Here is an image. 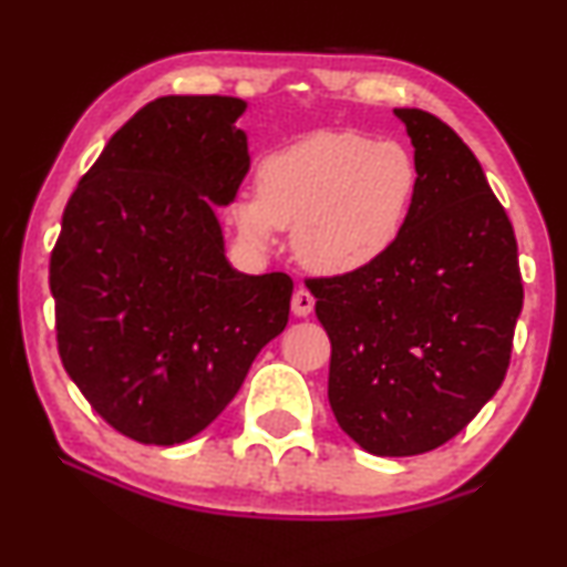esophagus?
Masks as SVG:
<instances>
[{
  "mask_svg": "<svg viewBox=\"0 0 567 567\" xmlns=\"http://www.w3.org/2000/svg\"><path fill=\"white\" fill-rule=\"evenodd\" d=\"M313 311V296L306 288H298L292 292V313L296 317H309Z\"/></svg>",
  "mask_w": 567,
  "mask_h": 567,
  "instance_id": "esophagus-1",
  "label": "esophagus"
}]
</instances>
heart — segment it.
I'll use <instances>...</instances> for the list:
<instances>
[{
  "label": "heart",
  "instance_id": "heart-1",
  "mask_svg": "<svg viewBox=\"0 0 567 567\" xmlns=\"http://www.w3.org/2000/svg\"><path fill=\"white\" fill-rule=\"evenodd\" d=\"M256 182L258 195L231 206L245 240L266 248L277 229H292L306 269L343 277L378 264L404 235L417 163L393 140L313 132L266 155Z\"/></svg>",
  "mask_w": 567,
  "mask_h": 567
}]
</instances>
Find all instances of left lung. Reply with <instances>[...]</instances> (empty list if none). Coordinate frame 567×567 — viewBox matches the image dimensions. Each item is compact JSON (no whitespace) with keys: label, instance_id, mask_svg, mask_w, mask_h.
Instances as JSON below:
<instances>
[{"label":"left lung","instance_id":"1","mask_svg":"<svg viewBox=\"0 0 567 567\" xmlns=\"http://www.w3.org/2000/svg\"><path fill=\"white\" fill-rule=\"evenodd\" d=\"M417 163L404 235L378 264L309 279L330 336L327 399L374 456L439 449L499 391L523 282L513 224L452 126L395 107Z\"/></svg>","mask_w":567,"mask_h":567}]
</instances>
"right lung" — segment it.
I'll return each instance as SVG.
<instances>
[{"label":"right lung","instance_id":"add662e5","mask_svg":"<svg viewBox=\"0 0 567 567\" xmlns=\"http://www.w3.org/2000/svg\"><path fill=\"white\" fill-rule=\"evenodd\" d=\"M248 102L172 94L111 136L50 261L65 372L107 425L174 446L214 422L288 324L292 279L229 264L216 208L250 168Z\"/></svg>","mask_w":567,"mask_h":567}]
</instances>
